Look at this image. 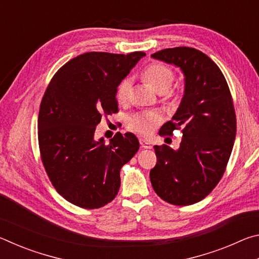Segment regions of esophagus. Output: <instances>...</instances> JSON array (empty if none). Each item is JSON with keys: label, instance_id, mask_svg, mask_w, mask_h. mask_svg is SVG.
<instances>
[{"label": "esophagus", "instance_id": "obj_1", "mask_svg": "<svg viewBox=\"0 0 259 259\" xmlns=\"http://www.w3.org/2000/svg\"><path fill=\"white\" fill-rule=\"evenodd\" d=\"M139 143H140V146L143 148H146V150H151V148H153L152 144L146 139H139Z\"/></svg>", "mask_w": 259, "mask_h": 259}]
</instances>
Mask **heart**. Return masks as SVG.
I'll return each mask as SVG.
<instances>
[{"mask_svg": "<svg viewBox=\"0 0 259 259\" xmlns=\"http://www.w3.org/2000/svg\"><path fill=\"white\" fill-rule=\"evenodd\" d=\"M143 78L150 84L156 93L164 94L171 88L175 74L168 66L162 64H152L143 72ZM131 82L129 78H124L116 90V98L121 104L128 102L130 96ZM160 123V117L154 113H140L131 116L128 126L131 131L143 136L151 135Z\"/></svg>", "mask_w": 259, "mask_h": 259, "instance_id": "obj_1", "label": "heart"}]
</instances>
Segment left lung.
Masks as SVG:
<instances>
[{"label":"left lung","instance_id":"1","mask_svg":"<svg viewBox=\"0 0 259 259\" xmlns=\"http://www.w3.org/2000/svg\"><path fill=\"white\" fill-rule=\"evenodd\" d=\"M152 57L181 68L185 88L177 112L159 133L171 136L182 129L181 146H154L151 183L165 202L190 205L204 199L224 175L236 135L233 100L222 71L203 52L177 47Z\"/></svg>","mask_w":259,"mask_h":259}]
</instances>
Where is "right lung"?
<instances>
[{"label":"right lung","instance_id":"add662e5","mask_svg":"<svg viewBox=\"0 0 259 259\" xmlns=\"http://www.w3.org/2000/svg\"><path fill=\"white\" fill-rule=\"evenodd\" d=\"M145 56L87 52L60 67L47 88L37 120L42 162L57 192L77 207L111 202L121 168L138 151L134 134L117 133L105 144L95 131L103 115L117 112V87Z\"/></svg>","mask_w":259,"mask_h":259}]
</instances>
